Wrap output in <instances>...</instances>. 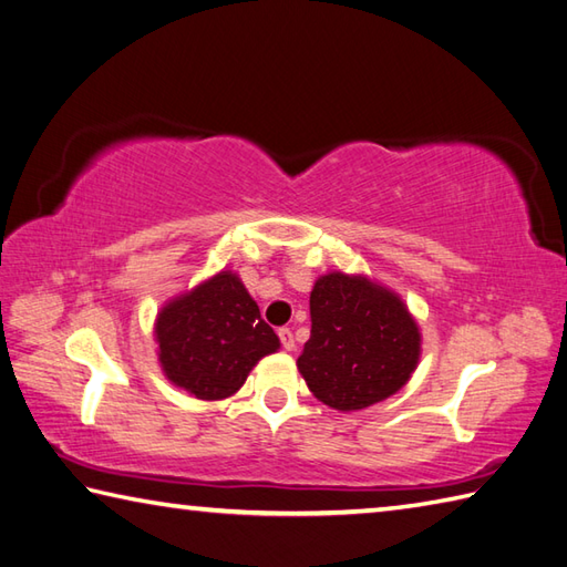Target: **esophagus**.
<instances>
[{
    "mask_svg": "<svg viewBox=\"0 0 567 567\" xmlns=\"http://www.w3.org/2000/svg\"><path fill=\"white\" fill-rule=\"evenodd\" d=\"M277 336H280V343H282V348H285V351H295V333H292V329H280V331H277Z\"/></svg>",
    "mask_w": 567,
    "mask_h": 567,
    "instance_id": "34e87169",
    "label": "esophagus"
}]
</instances>
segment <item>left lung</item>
Wrapping results in <instances>:
<instances>
[{"mask_svg":"<svg viewBox=\"0 0 567 567\" xmlns=\"http://www.w3.org/2000/svg\"><path fill=\"white\" fill-rule=\"evenodd\" d=\"M311 336L297 358L317 400L341 412L394 394L419 360V329L380 285L343 272L323 275L309 297Z\"/></svg>","mask_w":567,"mask_h":567,"instance_id":"8db88e82","label":"left lung"}]
</instances>
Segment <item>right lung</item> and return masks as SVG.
Segmentation results:
<instances>
[{"instance_id": "obj_1", "label": "right lung", "mask_w": 567, "mask_h": 567, "mask_svg": "<svg viewBox=\"0 0 567 567\" xmlns=\"http://www.w3.org/2000/svg\"><path fill=\"white\" fill-rule=\"evenodd\" d=\"M155 336L167 380L197 400L234 394L252 365L280 348L258 305L231 272H219L167 305Z\"/></svg>"}]
</instances>
